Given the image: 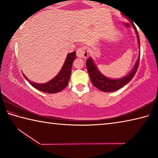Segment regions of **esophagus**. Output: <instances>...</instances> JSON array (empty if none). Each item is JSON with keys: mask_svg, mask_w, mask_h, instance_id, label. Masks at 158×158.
I'll use <instances>...</instances> for the list:
<instances>
[{"mask_svg": "<svg viewBox=\"0 0 158 158\" xmlns=\"http://www.w3.org/2000/svg\"><path fill=\"white\" fill-rule=\"evenodd\" d=\"M77 56L79 58H86L89 56V51L85 47H81L79 48L77 51Z\"/></svg>", "mask_w": 158, "mask_h": 158, "instance_id": "esophagus-1", "label": "esophagus"}]
</instances>
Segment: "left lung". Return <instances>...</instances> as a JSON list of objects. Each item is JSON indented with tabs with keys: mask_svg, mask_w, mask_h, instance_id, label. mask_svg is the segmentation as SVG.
<instances>
[{
	"mask_svg": "<svg viewBox=\"0 0 158 158\" xmlns=\"http://www.w3.org/2000/svg\"><path fill=\"white\" fill-rule=\"evenodd\" d=\"M132 24L133 26V27L135 29L138 39V42L139 44V36L137 30V28H136L135 26L133 24V23H132ZM139 59L140 58H139L132 72H131L129 74H127V76L124 77L123 78L119 79H111L102 75L95 67L94 63H93V60L91 59V58H88L86 60V63L85 64H86L87 69L88 72H89L90 79L91 80L93 85L100 90H101V91L113 92L115 91V90L120 89L123 86H124L125 85H126L127 83H129L131 80L132 79L134 76L135 75L136 73H137V69L139 68Z\"/></svg>",
	"mask_w": 158,
	"mask_h": 158,
	"instance_id": "1",
	"label": "left lung"
}]
</instances>
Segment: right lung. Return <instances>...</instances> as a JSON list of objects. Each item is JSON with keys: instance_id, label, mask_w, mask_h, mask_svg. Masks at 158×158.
Instances as JSON below:
<instances>
[{"instance_id": "obj_1", "label": "right lung", "mask_w": 158, "mask_h": 158, "mask_svg": "<svg viewBox=\"0 0 158 158\" xmlns=\"http://www.w3.org/2000/svg\"><path fill=\"white\" fill-rule=\"evenodd\" d=\"M76 58V52L69 53L60 73L53 79L49 82L45 83V84H39L29 81L28 78H26L24 74H23V76H24L26 79L29 81L32 86H33L35 89L40 90V91L47 93H56L60 92L68 84L69 77L71 75L72 65H73V61Z\"/></svg>"}]
</instances>
